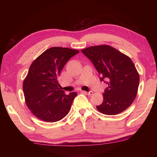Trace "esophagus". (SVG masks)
I'll return each instance as SVG.
<instances>
[{
  "label": "esophagus",
  "mask_w": 157,
  "mask_h": 157,
  "mask_svg": "<svg viewBox=\"0 0 157 157\" xmlns=\"http://www.w3.org/2000/svg\"><path fill=\"white\" fill-rule=\"evenodd\" d=\"M81 93H82V94H86V95H91L93 94V91L87 92V91H81Z\"/></svg>",
  "instance_id": "1"
}]
</instances>
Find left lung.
<instances>
[{"label":"left lung","instance_id":"left-lung-1","mask_svg":"<svg viewBox=\"0 0 157 157\" xmlns=\"http://www.w3.org/2000/svg\"><path fill=\"white\" fill-rule=\"evenodd\" d=\"M82 52L94 63L101 81L107 80L103 102L97 109L106 115H116L127 109L137 95L139 74L132 59L108 45L82 49Z\"/></svg>","mask_w":157,"mask_h":157}]
</instances>
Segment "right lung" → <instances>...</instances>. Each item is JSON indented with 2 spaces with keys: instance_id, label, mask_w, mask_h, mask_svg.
<instances>
[{
  "instance_id": "add662e5",
  "label": "right lung",
  "mask_w": 157,
  "mask_h": 157,
  "mask_svg": "<svg viewBox=\"0 0 157 157\" xmlns=\"http://www.w3.org/2000/svg\"><path fill=\"white\" fill-rule=\"evenodd\" d=\"M78 52L68 48L52 47L32 63L23 90L26 105L36 118L54 123L68 113L77 93L66 95L57 79L66 63Z\"/></svg>"
}]
</instances>
